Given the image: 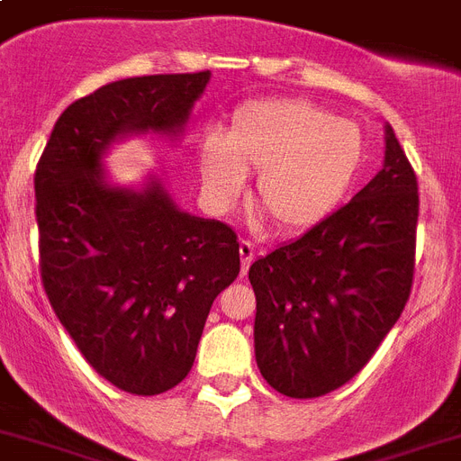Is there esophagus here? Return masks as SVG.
Listing matches in <instances>:
<instances>
[{
	"label": "esophagus",
	"instance_id": "1",
	"mask_svg": "<svg viewBox=\"0 0 461 461\" xmlns=\"http://www.w3.org/2000/svg\"><path fill=\"white\" fill-rule=\"evenodd\" d=\"M240 258H242V276H247L249 264H252L254 258V245L249 240H242V242H240Z\"/></svg>",
	"mask_w": 461,
	"mask_h": 461
}]
</instances>
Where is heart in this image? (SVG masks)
I'll return each mask as SVG.
<instances>
[{
    "instance_id": "b5f03b06",
    "label": "heart",
    "mask_w": 461,
    "mask_h": 461,
    "mask_svg": "<svg viewBox=\"0 0 461 461\" xmlns=\"http://www.w3.org/2000/svg\"><path fill=\"white\" fill-rule=\"evenodd\" d=\"M367 159L356 122L294 98H257L235 108L226 134L204 136L197 171L207 195L228 207L254 181V207L294 233L330 216L353 188Z\"/></svg>"
}]
</instances>
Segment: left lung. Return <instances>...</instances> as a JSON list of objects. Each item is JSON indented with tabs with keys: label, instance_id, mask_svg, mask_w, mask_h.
I'll use <instances>...</instances> for the list:
<instances>
[{
	"label": "left lung",
	"instance_id": "8db88e82",
	"mask_svg": "<svg viewBox=\"0 0 461 461\" xmlns=\"http://www.w3.org/2000/svg\"><path fill=\"white\" fill-rule=\"evenodd\" d=\"M370 184L302 238L257 258L254 353L290 398L339 389L375 356L408 303L420 195L393 129Z\"/></svg>",
	"mask_w": 461,
	"mask_h": 461
}]
</instances>
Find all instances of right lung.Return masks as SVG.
Here are the masks:
<instances>
[{
  "mask_svg": "<svg viewBox=\"0 0 461 461\" xmlns=\"http://www.w3.org/2000/svg\"><path fill=\"white\" fill-rule=\"evenodd\" d=\"M209 77H129L70 103L34 171L49 302L86 363L127 393L184 382L209 308L238 277L240 245L226 223L178 209L155 174L113 184L103 155L129 136L181 139Z\"/></svg>",
  "mask_w": 461,
  "mask_h": 461,
  "instance_id": "right-lung-1",
  "label": "right lung"
}]
</instances>
